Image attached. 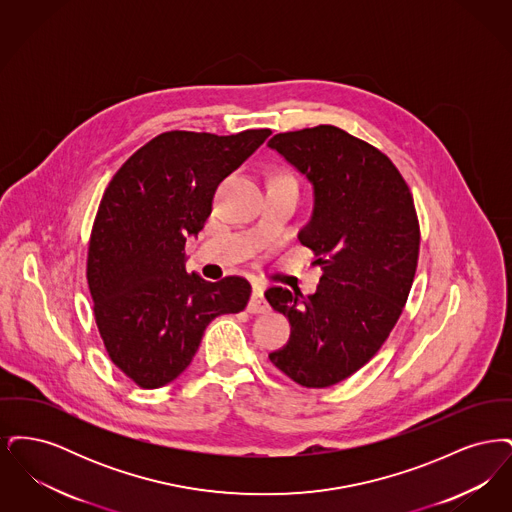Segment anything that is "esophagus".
<instances>
[{
  "label": "esophagus",
  "instance_id": "34e87169",
  "mask_svg": "<svg viewBox=\"0 0 512 512\" xmlns=\"http://www.w3.org/2000/svg\"><path fill=\"white\" fill-rule=\"evenodd\" d=\"M247 311L253 313V315L267 313L268 303L265 295H263V286L261 284H253V295H251V301L247 305Z\"/></svg>",
  "mask_w": 512,
  "mask_h": 512
}]
</instances>
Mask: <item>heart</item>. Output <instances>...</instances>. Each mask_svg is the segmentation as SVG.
<instances>
[{
	"label": "heart",
	"instance_id": "1",
	"mask_svg": "<svg viewBox=\"0 0 512 512\" xmlns=\"http://www.w3.org/2000/svg\"><path fill=\"white\" fill-rule=\"evenodd\" d=\"M276 178H286V180H292V182H295V180H293L292 174H278Z\"/></svg>",
	"mask_w": 512,
	"mask_h": 512
}]
</instances>
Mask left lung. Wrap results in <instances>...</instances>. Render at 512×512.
Returning <instances> with one entry per match:
<instances>
[{"label":"left lung","mask_w":512,"mask_h":512,"mask_svg":"<svg viewBox=\"0 0 512 512\" xmlns=\"http://www.w3.org/2000/svg\"><path fill=\"white\" fill-rule=\"evenodd\" d=\"M268 147L315 188L299 242L322 268L311 295L265 292L292 326L268 359L303 388H330L378 353L403 313L420 249L413 194L386 153L332 124L276 134Z\"/></svg>","instance_id":"8db88e82"}]
</instances>
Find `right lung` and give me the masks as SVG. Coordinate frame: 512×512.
Returning a JSON list of instances; mask_svg holds the SVG:
<instances>
[{"label":"right lung","instance_id":"1","mask_svg":"<svg viewBox=\"0 0 512 512\" xmlns=\"http://www.w3.org/2000/svg\"><path fill=\"white\" fill-rule=\"evenodd\" d=\"M270 136L171 130L115 172L99 203L86 278L109 359L140 388H161L194 359L207 324L247 307L242 276L188 274L186 238L211 215L217 186Z\"/></svg>","mask_w":512,"mask_h":512}]
</instances>
